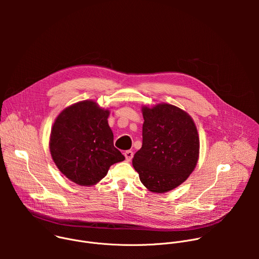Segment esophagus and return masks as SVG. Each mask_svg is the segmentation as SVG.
Listing matches in <instances>:
<instances>
[{
	"instance_id": "esophagus-1",
	"label": "esophagus",
	"mask_w": 259,
	"mask_h": 259,
	"mask_svg": "<svg viewBox=\"0 0 259 259\" xmlns=\"http://www.w3.org/2000/svg\"><path fill=\"white\" fill-rule=\"evenodd\" d=\"M124 156H125V158H126V161H127V162H130V161L132 160V158H133V152H132V151H126V152L124 153Z\"/></svg>"
}]
</instances>
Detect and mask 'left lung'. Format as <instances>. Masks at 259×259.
<instances>
[{
	"label": "left lung",
	"instance_id": "1",
	"mask_svg": "<svg viewBox=\"0 0 259 259\" xmlns=\"http://www.w3.org/2000/svg\"><path fill=\"white\" fill-rule=\"evenodd\" d=\"M142 146L132 165L143 186L163 194L186 181L195 170L200 139L192 117L181 108L159 103L142 106Z\"/></svg>",
	"mask_w": 259,
	"mask_h": 259
}]
</instances>
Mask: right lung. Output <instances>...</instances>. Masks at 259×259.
Listing matches in <instances>:
<instances>
[{
    "mask_svg": "<svg viewBox=\"0 0 259 259\" xmlns=\"http://www.w3.org/2000/svg\"><path fill=\"white\" fill-rule=\"evenodd\" d=\"M109 110L93 100L65 107L51 129L49 149L59 171L82 187L99 182L109 167L125 160L114 146Z\"/></svg>",
    "mask_w": 259,
    "mask_h": 259,
    "instance_id": "add662e5",
    "label": "right lung"
}]
</instances>
